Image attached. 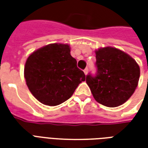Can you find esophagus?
<instances>
[{"label":"esophagus","mask_w":148,"mask_h":148,"mask_svg":"<svg viewBox=\"0 0 148 148\" xmlns=\"http://www.w3.org/2000/svg\"><path fill=\"white\" fill-rule=\"evenodd\" d=\"M88 69H87V68H86V69H85V70H84V73H85V74H86V75L87 74H88Z\"/></svg>","instance_id":"34e87169"}]
</instances>
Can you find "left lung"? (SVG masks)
<instances>
[{
  "label": "left lung",
  "instance_id": "left-lung-1",
  "mask_svg": "<svg viewBox=\"0 0 148 148\" xmlns=\"http://www.w3.org/2000/svg\"><path fill=\"white\" fill-rule=\"evenodd\" d=\"M97 74L86 76L94 99L107 107H117L129 99L136 89L140 66L130 55L120 49L106 47L95 51Z\"/></svg>",
  "mask_w": 148,
  "mask_h": 148
}]
</instances>
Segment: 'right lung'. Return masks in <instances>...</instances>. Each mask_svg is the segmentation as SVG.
<instances>
[{"instance_id":"1","label":"right lung","mask_w":148,"mask_h":148,"mask_svg":"<svg viewBox=\"0 0 148 148\" xmlns=\"http://www.w3.org/2000/svg\"><path fill=\"white\" fill-rule=\"evenodd\" d=\"M24 78L28 89L39 102L58 106L71 97L86 80L77 67L67 43H51L33 51L24 66Z\"/></svg>"}]
</instances>
